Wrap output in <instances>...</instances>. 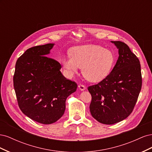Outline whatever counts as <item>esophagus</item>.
<instances>
[{"label":"esophagus","instance_id":"34e87169","mask_svg":"<svg viewBox=\"0 0 152 152\" xmlns=\"http://www.w3.org/2000/svg\"><path fill=\"white\" fill-rule=\"evenodd\" d=\"M78 87H79V88L80 91H84L86 89V87L84 86V85H82V84H79V86H78Z\"/></svg>","mask_w":152,"mask_h":152}]
</instances>
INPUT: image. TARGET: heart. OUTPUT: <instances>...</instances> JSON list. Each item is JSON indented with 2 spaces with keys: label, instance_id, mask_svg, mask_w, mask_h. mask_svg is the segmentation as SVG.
Instances as JSON below:
<instances>
[{
  "label": "heart",
  "instance_id": "b5f03b06",
  "mask_svg": "<svg viewBox=\"0 0 152 152\" xmlns=\"http://www.w3.org/2000/svg\"><path fill=\"white\" fill-rule=\"evenodd\" d=\"M71 56L63 57L61 63L67 74L73 77L82 67L83 75L91 82L107 77L113 68L115 56L112 50L95 44L78 45L70 50Z\"/></svg>",
  "mask_w": 152,
  "mask_h": 152
}]
</instances>
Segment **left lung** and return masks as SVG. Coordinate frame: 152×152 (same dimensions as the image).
<instances>
[{"instance_id":"8db88e82","label":"left lung","mask_w":152,"mask_h":152,"mask_svg":"<svg viewBox=\"0 0 152 152\" xmlns=\"http://www.w3.org/2000/svg\"><path fill=\"white\" fill-rule=\"evenodd\" d=\"M111 42L118 49L115 65L105 79L88 87L92 96L91 115L107 125L121 122L132 113L142 86L139 59L126 44Z\"/></svg>"}]
</instances>
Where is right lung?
Segmentation results:
<instances>
[{
	"instance_id": "1",
	"label": "right lung",
	"mask_w": 152,
	"mask_h": 152,
	"mask_svg": "<svg viewBox=\"0 0 152 152\" xmlns=\"http://www.w3.org/2000/svg\"><path fill=\"white\" fill-rule=\"evenodd\" d=\"M54 44L29 48L18 59L13 77L18 106L25 115L43 124L59 120L66 99L77 85L63 75L60 63L48 57Z\"/></svg>"
}]
</instances>
